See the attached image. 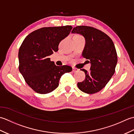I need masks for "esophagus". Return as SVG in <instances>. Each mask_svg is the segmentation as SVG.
Wrapping results in <instances>:
<instances>
[{
	"mask_svg": "<svg viewBox=\"0 0 134 134\" xmlns=\"http://www.w3.org/2000/svg\"><path fill=\"white\" fill-rule=\"evenodd\" d=\"M79 71V70H78V69H76V68H75V67H72V71H73L74 72H77V71Z\"/></svg>",
	"mask_w": 134,
	"mask_h": 134,
	"instance_id": "esophagus-1",
	"label": "esophagus"
}]
</instances>
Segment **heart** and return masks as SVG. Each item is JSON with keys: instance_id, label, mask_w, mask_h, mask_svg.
<instances>
[{"instance_id": "b5f03b06", "label": "heart", "mask_w": 134, "mask_h": 134, "mask_svg": "<svg viewBox=\"0 0 134 134\" xmlns=\"http://www.w3.org/2000/svg\"><path fill=\"white\" fill-rule=\"evenodd\" d=\"M76 36H79V35H77Z\"/></svg>"}]
</instances>
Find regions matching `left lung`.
<instances>
[{"label": "left lung", "instance_id": "left-lung-1", "mask_svg": "<svg viewBox=\"0 0 134 134\" xmlns=\"http://www.w3.org/2000/svg\"><path fill=\"white\" fill-rule=\"evenodd\" d=\"M72 33H79L86 41L82 56L89 59L90 71L85 73L83 82H78V87L82 92L94 94L101 90L106 86L115 72L118 55L112 40L102 31L87 26L74 27Z\"/></svg>", "mask_w": 134, "mask_h": 134}]
</instances>
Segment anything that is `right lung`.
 Segmentation results:
<instances>
[{
	"instance_id": "obj_1",
	"label": "right lung",
	"mask_w": 134,
	"mask_h": 134,
	"mask_svg": "<svg viewBox=\"0 0 134 134\" xmlns=\"http://www.w3.org/2000/svg\"><path fill=\"white\" fill-rule=\"evenodd\" d=\"M72 27H45L30 33L18 52L19 71L25 82L39 94L52 92L59 86L61 76L72 71L70 65L57 66L49 56L58 51L59 44Z\"/></svg>"
}]
</instances>
